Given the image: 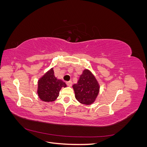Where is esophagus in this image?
Returning a JSON list of instances; mask_svg holds the SVG:
<instances>
[{
    "mask_svg": "<svg viewBox=\"0 0 147 147\" xmlns=\"http://www.w3.org/2000/svg\"><path fill=\"white\" fill-rule=\"evenodd\" d=\"M66 84L68 86H72V81H69V82H66Z\"/></svg>",
    "mask_w": 147,
    "mask_h": 147,
    "instance_id": "1",
    "label": "esophagus"
}]
</instances>
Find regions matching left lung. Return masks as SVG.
<instances>
[{"label": "left lung", "mask_w": 147, "mask_h": 147, "mask_svg": "<svg viewBox=\"0 0 147 147\" xmlns=\"http://www.w3.org/2000/svg\"><path fill=\"white\" fill-rule=\"evenodd\" d=\"M72 88L75 92V97L80 103L91 105L96 100L100 90V85L97 79L90 70L83 71L76 84Z\"/></svg>", "instance_id": "8db88e82"}]
</instances>
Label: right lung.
Segmentation results:
<instances>
[{
  "mask_svg": "<svg viewBox=\"0 0 147 147\" xmlns=\"http://www.w3.org/2000/svg\"><path fill=\"white\" fill-rule=\"evenodd\" d=\"M66 86L64 82L55 76L53 68H51L38 80L37 94L42 101L51 102L59 96L61 88Z\"/></svg>",
  "mask_w": 147,
  "mask_h": 147,
  "instance_id": "obj_1",
  "label": "right lung"
}]
</instances>
